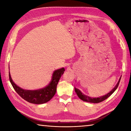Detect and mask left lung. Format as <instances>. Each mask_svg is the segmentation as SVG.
I'll use <instances>...</instances> for the list:
<instances>
[{
    "label": "left lung",
    "instance_id": "left-lung-1",
    "mask_svg": "<svg viewBox=\"0 0 131 131\" xmlns=\"http://www.w3.org/2000/svg\"><path fill=\"white\" fill-rule=\"evenodd\" d=\"M121 77L119 78V80L118 81V83L116 84V85L115 86L114 88L113 89L112 91H111L110 92H109L105 95H104V96H100L99 97H90L88 96H87V95H84V94H83L81 92V91H80L79 89H77V88H75L74 87V89H75V92H76V94L77 95V96H79V97L80 99H81L82 101H85V102H90V103H99V102H102L103 101H105V99H106L107 98V97H109L111 95H112L113 93L116 90V89L118 87V86L119 85V81H120V80H121Z\"/></svg>",
    "mask_w": 131,
    "mask_h": 131
}]
</instances>
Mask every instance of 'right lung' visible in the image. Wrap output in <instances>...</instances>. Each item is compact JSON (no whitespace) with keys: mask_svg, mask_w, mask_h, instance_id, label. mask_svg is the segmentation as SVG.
I'll use <instances>...</instances> for the list:
<instances>
[{"mask_svg":"<svg viewBox=\"0 0 131 131\" xmlns=\"http://www.w3.org/2000/svg\"><path fill=\"white\" fill-rule=\"evenodd\" d=\"M65 69L62 68L55 70L53 73L50 83L41 89L36 90H24L17 85L13 81L9 72V80L15 91L24 100L34 104H43L50 101L56 93L57 86L62 75L63 74Z\"/></svg>","mask_w":131,"mask_h":131,"instance_id":"obj_1","label":"right lung"}]
</instances>
